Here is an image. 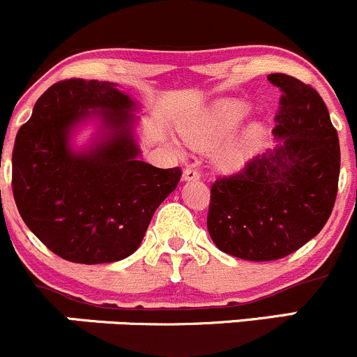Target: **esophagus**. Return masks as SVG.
Here are the masks:
<instances>
[{
    "label": "esophagus",
    "instance_id": "obj_1",
    "mask_svg": "<svg viewBox=\"0 0 357 357\" xmlns=\"http://www.w3.org/2000/svg\"><path fill=\"white\" fill-rule=\"evenodd\" d=\"M200 178V171H198L195 166H188L183 171V179L185 181H191V179H198Z\"/></svg>",
    "mask_w": 357,
    "mask_h": 357
}]
</instances>
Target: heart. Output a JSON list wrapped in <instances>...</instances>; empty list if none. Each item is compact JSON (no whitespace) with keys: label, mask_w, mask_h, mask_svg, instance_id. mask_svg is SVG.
<instances>
[{"label":"heart","mask_w":357,"mask_h":357,"mask_svg":"<svg viewBox=\"0 0 357 357\" xmlns=\"http://www.w3.org/2000/svg\"><path fill=\"white\" fill-rule=\"evenodd\" d=\"M248 112V106L243 100H222L215 104L207 114L198 119L193 125L185 128V138L197 149H213L222 144L226 138L234 133L239 123L245 119ZM265 130L260 125H253L246 130L241 140L232 145L227 152L222 153L220 162L224 167H234L241 164L250 153L260 147L264 140Z\"/></svg>","instance_id":"heart-1"}]
</instances>
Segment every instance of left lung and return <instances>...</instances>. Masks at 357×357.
Here are the masks:
<instances>
[{"instance_id": "obj_1", "label": "left lung", "mask_w": 357, "mask_h": 357, "mask_svg": "<svg viewBox=\"0 0 357 357\" xmlns=\"http://www.w3.org/2000/svg\"><path fill=\"white\" fill-rule=\"evenodd\" d=\"M267 78L282 92L273 133L284 145L215 178L207 215L215 246L250 261L305 246L327 224L339 190V135L320 93L289 75Z\"/></svg>"}]
</instances>
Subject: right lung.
<instances>
[{"mask_svg": "<svg viewBox=\"0 0 357 357\" xmlns=\"http://www.w3.org/2000/svg\"><path fill=\"white\" fill-rule=\"evenodd\" d=\"M133 106L107 82L68 78L37 99L11 153V190L27 227L54 255L73 264H111L130 257L157 207L176 190L181 169L137 160L130 133ZM104 109L116 133L90 154L75 156L68 131Z\"/></svg>", "mask_w": 357, "mask_h": 357, "instance_id": "right-lung-1", "label": "right lung"}]
</instances>
